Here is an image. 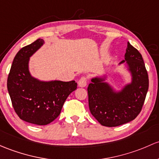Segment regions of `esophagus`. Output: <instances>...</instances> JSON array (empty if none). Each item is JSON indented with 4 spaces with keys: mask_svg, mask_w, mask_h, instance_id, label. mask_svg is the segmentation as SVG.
Instances as JSON below:
<instances>
[{
    "mask_svg": "<svg viewBox=\"0 0 159 159\" xmlns=\"http://www.w3.org/2000/svg\"><path fill=\"white\" fill-rule=\"evenodd\" d=\"M87 83H88V78L87 77L82 76L78 81V84L79 87H81V88H84L87 85Z\"/></svg>",
    "mask_w": 159,
    "mask_h": 159,
    "instance_id": "34e87169",
    "label": "esophagus"
}]
</instances>
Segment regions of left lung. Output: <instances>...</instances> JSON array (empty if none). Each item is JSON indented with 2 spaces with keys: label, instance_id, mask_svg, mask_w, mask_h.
<instances>
[{
  "label": "left lung",
  "instance_id": "8db88e82",
  "mask_svg": "<svg viewBox=\"0 0 159 159\" xmlns=\"http://www.w3.org/2000/svg\"><path fill=\"white\" fill-rule=\"evenodd\" d=\"M125 60L133 75V82L121 93H114L98 78L91 80L88 88L90 111L102 126L113 127L132 121L139 114L146 100L148 72L142 55L129 42Z\"/></svg>",
  "mask_w": 159,
  "mask_h": 159
}]
</instances>
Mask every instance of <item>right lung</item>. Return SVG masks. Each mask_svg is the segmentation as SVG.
<instances>
[{"instance_id": "obj_1", "label": "right lung", "mask_w": 159, "mask_h": 159, "mask_svg": "<svg viewBox=\"0 0 159 159\" xmlns=\"http://www.w3.org/2000/svg\"><path fill=\"white\" fill-rule=\"evenodd\" d=\"M44 43L38 39L16 53L7 78V90L13 107L21 120L47 125L59 116L67 98L76 90L75 81L42 82L32 78L29 58Z\"/></svg>"}]
</instances>
